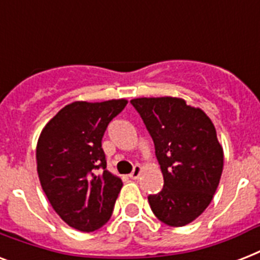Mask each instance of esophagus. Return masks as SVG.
I'll use <instances>...</instances> for the list:
<instances>
[{"instance_id": "obj_1", "label": "esophagus", "mask_w": 260, "mask_h": 260, "mask_svg": "<svg viewBox=\"0 0 260 260\" xmlns=\"http://www.w3.org/2000/svg\"><path fill=\"white\" fill-rule=\"evenodd\" d=\"M142 171H143L142 166H135L134 171L129 174V177L132 178V179H139V178H140V175H142Z\"/></svg>"}]
</instances>
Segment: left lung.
I'll return each instance as SVG.
<instances>
[{
	"label": "left lung",
	"instance_id": "left-lung-1",
	"mask_svg": "<svg viewBox=\"0 0 260 260\" xmlns=\"http://www.w3.org/2000/svg\"><path fill=\"white\" fill-rule=\"evenodd\" d=\"M155 144L165 185L150 196L154 214L171 226L194 221L209 206L221 178L224 151L208 114L179 97L131 100Z\"/></svg>",
	"mask_w": 260,
	"mask_h": 260
}]
</instances>
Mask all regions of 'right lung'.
Here are the masks:
<instances>
[{"instance_id":"obj_1","label":"right lung","mask_w":260,"mask_h":260,"mask_svg":"<svg viewBox=\"0 0 260 260\" xmlns=\"http://www.w3.org/2000/svg\"><path fill=\"white\" fill-rule=\"evenodd\" d=\"M126 104L125 98L71 102L39 136L40 185L59 217L81 232H93L108 222L122 187L121 179L106 170L101 140L110 120ZM98 168L103 173L95 174Z\"/></svg>"}]
</instances>
